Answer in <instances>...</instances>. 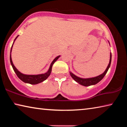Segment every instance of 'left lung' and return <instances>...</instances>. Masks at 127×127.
Instances as JSON below:
<instances>
[{
  "instance_id": "obj_1",
  "label": "left lung",
  "mask_w": 127,
  "mask_h": 127,
  "mask_svg": "<svg viewBox=\"0 0 127 127\" xmlns=\"http://www.w3.org/2000/svg\"><path fill=\"white\" fill-rule=\"evenodd\" d=\"M109 44L110 45V42L108 41ZM111 53H110V61H109V63L107 65V68L104 73H102L101 74L99 75V76L95 77H92V78H81V77H79L78 76H76V75L74 74L73 73L71 72H69V73L70 76L72 77V78L74 79V80L77 82V83H78L79 84L81 85H82L83 86H90L91 85H95L97 84V83L99 82L102 80V79L104 78L105 74H106L107 70L110 68V64H111Z\"/></svg>"
}]
</instances>
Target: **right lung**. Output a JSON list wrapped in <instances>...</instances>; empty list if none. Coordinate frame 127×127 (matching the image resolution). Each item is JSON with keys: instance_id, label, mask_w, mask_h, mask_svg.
<instances>
[{"instance_id": "1", "label": "right lung", "mask_w": 127, "mask_h": 127, "mask_svg": "<svg viewBox=\"0 0 127 127\" xmlns=\"http://www.w3.org/2000/svg\"><path fill=\"white\" fill-rule=\"evenodd\" d=\"M18 37V36H17L16 37V38L14 39L13 43V44H12L11 49H10V64H11L12 68H13V70L15 72V73H16V74H17V77H18L21 81H22L23 82L26 83H30V84H31V85L38 84V83H40L41 82H42L44 81L45 80H46V79L48 78V77L50 75V73L51 72V69H52V66H53V65L54 64V63L60 57H61V55H59L56 58H55V59L53 60L52 62H51V63L50 65V67H49L48 70L46 73H45L40 74H34V75L23 74V73H22L19 71V70L16 68V66H14L13 63L12 57H11V53H12L13 46L14 41H16L17 38Z\"/></svg>"}]
</instances>
